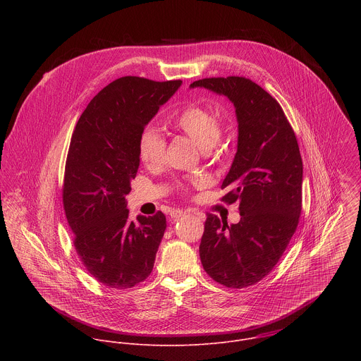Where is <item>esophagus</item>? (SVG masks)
I'll list each match as a JSON object with an SVG mask.
<instances>
[{
  "label": "esophagus",
  "mask_w": 361,
  "mask_h": 361,
  "mask_svg": "<svg viewBox=\"0 0 361 361\" xmlns=\"http://www.w3.org/2000/svg\"><path fill=\"white\" fill-rule=\"evenodd\" d=\"M185 215H186V212H185L183 209L173 208V209L169 211V216H171L172 219H178V218H182V216H185Z\"/></svg>",
  "instance_id": "obj_1"
}]
</instances>
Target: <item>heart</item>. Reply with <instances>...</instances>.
Masks as SVG:
<instances>
[{
	"mask_svg": "<svg viewBox=\"0 0 361 361\" xmlns=\"http://www.w3.org/2000/svg\"><path fill=\"white\" fill-rule=\"evenodd\" d=\"M173 126L193 139L203 150L212 149L221 137V128L212 112L203 105H189L175 115ZM139 157L147 166L161 164L165 153V140L154 128L147 126L139 136ZM203 179L197 178L196 182Z\"/></svg>",
	"mask_w": 361,
	"mask_h": 361,
	"instance_id": "heart-1",
	"label": "heart"
}]
</instances>
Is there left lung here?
Wrapping results in <instances>:
<instances>
[{"instance_id":"8db88e82","label":"left lung","mask_w":361,"mask_h":361,"mask_svg":"<svg viewBox=\"0 0 361 361\" xmlns=\"http://www.w3.org/2000/svg\"><path fill=\"white\" fill-rule=\"evenodd\" d=\"M235 105L238 152L222 189L239 202L240 221L207 215L200 259L226 288H246L268 275L286 250L302 212L303 162L296 135L279 103L246 78H207L190 85Z\"/></svg>"}]
</instances>
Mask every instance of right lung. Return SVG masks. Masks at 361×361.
I'll use <instances>...</instances> for the list:
<instances>
[{
    "label": "right lung",
    "mask_w": 361,
    "mask_h": 361,
    "mask_svg": "<svg viewBox=\"0 0 361 361\" xmlns=\"http://www.w3.org/2000/svg\"><path fill=\"white\" fill-rule=\"evenodd\" d=\"M182 80H114L89 103L73 130L62 199L83 265L100 283L126 289L153 271L165 215L129 219L126 195L139 165V136Z\"/></svg>",
    "instance_id": "right-lung-1"
}]
</instances>
